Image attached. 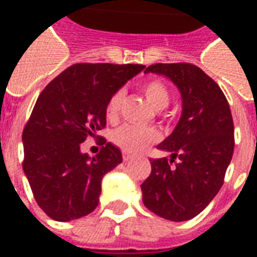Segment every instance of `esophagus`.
I'll return each mask as SVG.
<instances>
[{"mask_svg": "<svg viewBox=\"0 0 257 257\" xmlns=\"http://www.w3.org/2000/svg\"><path fill=\"white\" fill-rule=\"evenodd\" d=\"M122 158H123V161H131V160L134 158V156H132V154H129V153H123Z\"/></svg>", "mask_w": 257, "mask_h": 257, "instance_id": "obj_1", "label": "esophagus"}]
</instances>
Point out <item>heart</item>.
I'll list each match as a JSON object with an SVG mask.
<instances>
[{"label":"heart","mask_w":257,"mask_h":257,"mask_svg":"<svg viewBox=\"0 0 257 257\" xmlns=\"http://www.w3.org/2000/svg\"><path fill=\"white\" fill-rule=\"evenodd\" d=\"M142 90L150 106L156 110H162L171 101V92L168 86L158 79H150L142 85ZM123 100V90L118 89L108 99L106 106V115L114 121L119 114ZM158 132L154 128H146L138 125H122L114 131L112 142L125 153H139L158 140Z\"/></svg>","instance_id":"b5f03b06"}]
</instances>
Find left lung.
Segmentation results:
<instances>
[{"label": "left lung", "instance_id": "obj_1", "mask_svg": "<svg viewBox=\"0 0 257 257\" xmlns=\"http://www.w3.org/2000/svg\"><path fill=\"white\" fill-rule=\"evenodd\" d=\"M145 73L165 75L182 95V117L160 150L171 160H150L142 187L143 204L167 220L193 219L223 186L234 151V123L220 86L197 66L157 63Z\"/></svg>", "mask_w": 257, "mask_h": 257}]
</instances>
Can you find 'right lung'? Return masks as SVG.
I'll use <instances>...</instances> for the list:
<instances>
[{
	"instance_id": "add662e5",
	"label": "right lung",
	"mask_w": 257,
	"mask_h": 257,
	"mask_svg": "<svg viewBox=\"0 0 257 257\" xmlns=\"http://www.w3.org/2000/svg\"><path fill=\"white\" fill-rule=\"evenodd\" d=\"M143 64L77 63L53 78L38 96L23 129V171L37 204L51 219L70 221L99 204L101 179L122 162L118 147L100 139L95 157L81 143L106 126L111 95Z\"/></svg>"
}]
</instances>
